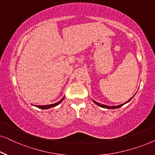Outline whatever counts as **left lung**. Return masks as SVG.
<instances>
[{
	"label": "left lung",
	"instance_id": "obj_1",
	"mask_svg": "<svg viewBox=\"0 0 155 155\" xmlns=\"http://www.w3.org/2000/svg\"><path fill=\"white\" fill-rule=\"evenodd\" d=\"M133 96V97H134ZM133 97H132L131 98H130V99L129 100H127V101L126 102H124V103H123V104H120V105H117V106H107V105H104V104H100V103H98V102H96L95 101H94L93 100V102H95V103L96 104H97L98 106H100V107H103V108H107V109H117V108H120V107H121L122 105H124V104H126V103H127L128 102H130V100H131L132 98H133Z\"/></svg>",
	"mask_w": 155,
	"mask_h": 155
}]
</instances>
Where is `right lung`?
I'll return each mask as SVG.
<instances>
[{
	"label": "right lung",
	"mask_w": 155,
	"mask_h": 155,
	"mask_svg": "<svg viewBox=\"0 0 155 155\" xmlns=\"http://www.w3.org/2000/svg\"><path fill=\"white\" fill-rule=\"evenodd\" d=\"M64 99V97L62 98L61 100H60V101H58V102H56V103H54V104H48V105H36L35 107H37L38 108H41V109H43V110H46V109H49V108H51V107H55V106H57L58 104H59L60 102L63 101Z\"/></svg>",
	"instance_id": "1"
}]
</instances>
